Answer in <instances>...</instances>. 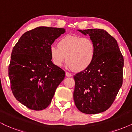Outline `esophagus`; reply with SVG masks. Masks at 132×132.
I'll list each match as a JSON object with an SVG mask.
<instances>
[{
  "instance_id": "34e87169",
  "label": "esophagus",
  "mask_w": 132,
  "mask_h": 132,
  "mask_svg": "<svg viewBox=\"0 0 132 132\" xmlns=\"http://www.w3.org/2000/svg\"><path fill=\"white\" fill-rule=\"evenodd\" d=\"M66 77H71L72 76V74H70V73H69V72H66Z\"/></svg>"
}]
</instances>
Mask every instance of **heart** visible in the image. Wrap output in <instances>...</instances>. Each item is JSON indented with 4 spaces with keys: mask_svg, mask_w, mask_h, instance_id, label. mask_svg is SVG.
Here are the masks:
<instances>
[{
    "mask_svg": "<svg viewBox=\"0 0 132 132\" xmlns=\"http://www.w3.org/2000/svg\"><path fill=\"white\" fill-rule=\"evenodd\" d=\"M57 46L50 47L52 61L56 66H61L66 58L69 69L83 71L91 66L96 57V44L89 38L69 34L60 38Z\"/></svg>",
    "mask_w": 132,
    "mask_h": 132,
    "instance_id": "heart-1",
    "label": "heart"
}]
</instances>
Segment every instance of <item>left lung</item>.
I'll return each mask as SVG.
<instances>
[{"instance_id":"1","label":"left lung","mask_w":132,"mask_h":132,"mask_svg":"<svg viewBox=\"0 0 132 132\" xmlns=\"http://www.w3.org/2000/svg\"><path fill=\"white\" fill-rule=\"evenodd\" d=\"M78 30L89 35L96 55L89 68L74 76V103L81 112L97 114L110 107L122 86L124 58L116 40L104 30Z\"/></svg>"}]
</instances>
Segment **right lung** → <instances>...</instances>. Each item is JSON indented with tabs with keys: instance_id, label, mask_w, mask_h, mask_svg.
Segmentation results:
<instances>
[{
	"instance_id": "add662e5",
	"label": "right lung",
	"mask_w": 132,
	"mask_h": 132,
	"mask_svg": "<svg viewBox=\"0 0 132 132\" xmlns=\"http://www.w3.org/2000/svg\"><path fill=\"white\" fill-rule=\"evenodd\" d=\"M62 28L39 27L26 32L13 47L8 76L19 102L33 110L49 105L65 72L53 64L50 47L65 32Z\"/></svg>"
}]
</instances>
